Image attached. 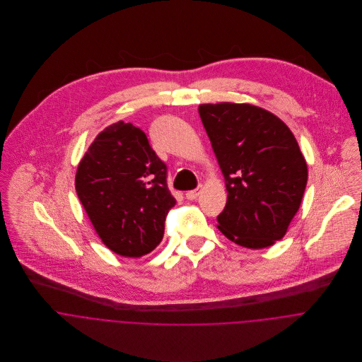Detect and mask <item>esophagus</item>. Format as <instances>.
<instances>
[{
	"label": "esophagus",
	"instance_id": "obj_1",
	"mask_svg": "<svg viewBox=\"0 0 362 362\" xmlns=\"http://www.w3.org/2000/svg\"><path fill=\"white\" fill-rule=\"evenodd\" d=\"M201 191H202V188L201 187H198L197 189H192V191H188L187 194H185V197H187V199H189V201H194V199H197L198 197H199V194H201Z\"/></svg>",
	"mask_w": 362,
	"mask_h": 362
}]
</instances>
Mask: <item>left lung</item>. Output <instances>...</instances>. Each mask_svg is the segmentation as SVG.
Instances as JSON below:
<instances>
[{
  "label": "left lung",
  "mask_w": 362,
  "mask_h": 362,
  "mask_svg": "<svg viewBox=\"0 0 362 362\" xmlns=\"http://www.w3.org/2000/svg\"><path fill=\"white\" fill-rule=\"evenodd\" d=\"M199 115L228 192L218 230L245 248L273 245L286 235L308 181L296 136L252 104H201Z\"/></svg>",
  "instance_id": "1"
}]
</instances>
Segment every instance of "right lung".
<instances>
[{"mask_svg": "<svg viewBox=\"0 0 362 362\" xmlns=\"http://www.w3.org/2000/svg\"><path fill=\"white\" fill-rule=\"evenodd\" d=\"M75 188L112 252L139 258L161 243L175 199L167 187V165L142 129L118 121L102 131L78 165Z\"/></svg>", "mask_w": 362, "mask_h": 362, "instance_id": "obj_1", "label": "right lung"}]
</instances>
